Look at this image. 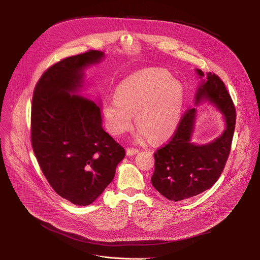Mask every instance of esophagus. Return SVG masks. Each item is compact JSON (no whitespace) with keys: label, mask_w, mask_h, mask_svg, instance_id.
Returning <instances> with one entry per match:
<instances>
[{"label":"esophagus","mask_w":260,"mask_h":260,"mask_svg":"<svg viewBox=\"0 0 260 260\" xmlns=\"http://www.w3.org/2000/svg\"><path fill=\"white\" fill-rule=\"evenodd\" d=\"M138 152H139V150H138V149H135V148H127V149H126V154H127L128 156H134V155H136Z\"/></svg>","instance_id":"34e87169"}]
</instances>
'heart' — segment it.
I'll return each instance as SVG.
<instances>
[{"mask_svg":"<svg viewBox=\"0 0 260 260\" xmlns=\"http://www.w3.org/2000/svg\"><path fill=\"white\" fill-rule=\"evenodd\" d=\"M182 84L161 70L139 72L122 80L116 99L104 102L103 113L108 131L113 136L127 132L134 121L139 129L136 142L152 139L161 142L176 131L184 106Z\"/></svg>","mask_w":260,"mask_h":260,"instance_id":"heart-1","label":"heart"}]
</instances>
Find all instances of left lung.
Segmentation results:
<instances>
[{
	"label": "left lung",
	"instance_id": "left-lung-1",
	"mask_svg": "<svg viewBox=\"0 0 260 260\" xmlns=\"http://www.w3.org/2000/svg\"><path fill=\"white\" fill-rule=\"evenodd\" d=\"M201 79L194 106L180 121L173 139L154 153L155 168L151 177L153 187L165 198L179 202L211 188L219 179L230 155L236 124V109L224 83L212 73L196 69ZM212 104L221 114L226 128L206 144L192 142L197 107Z\"/></svg>",
	"mask_w": 260,
	"mask_h": 260
}]
</instances>
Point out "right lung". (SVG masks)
<instances>
[{"label": "right lung", "mask_w": 260, "mask_h": 260, "mask_svg": "<svg viewBox=\"0 0 260 260\" xmlns=\"http://www.w3.org/2000/svg\"><path fill=\"white\" fill-rule=\"evenodd\" d=\"M104 57L90 50L56 62L32 95L34 153L53 190L77 206H88L103 193L125 156L124 148L103 128L101 100L80 94L85 70Z\"/></svg>", "instance_id": "1"}]
</instances>
